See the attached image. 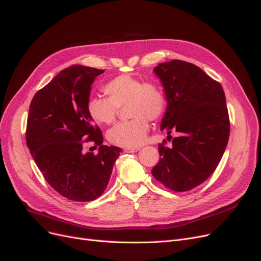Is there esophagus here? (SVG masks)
Returning a JSON list of instances; mask_svg holds the SVG:
<instances>
[{"label":"esophagus","mask_w":261,"mask_h":261,"mask_svg":"<svg viewBox=\"0 0 261 261\" xmlns=\"http://www.w3.org/2000/svg\"><path fill=\"white\" fill-rule=\"evenodd\" d=\"M139 150H140L139 148H126L123 151L124 152H128V153H132V152H137Z\"/></svg>","instance_id":"esophagus-1"}]
</instances>
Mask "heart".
Segmentation results:
<instances>
[{
	"label": "heart",
	"instance_id": "b5f03b06",
	"mask_svg": "<svg viewBox=\"0 0 261 261\" xmlns=\"http://www.w3.org/2000/svg\"><path fill=\"white\" fill-rule=\"evenodd\" d=\"M108 99L92 97L87 102L89 117L99 124H109L115 120L118 109L126 106L131 119L111 128L108 141L123 148L141 146L149 130V122L160 119L165 111V97L161 88L152 82H143L131 74H120L105 86Z\"/></svg>",
	"mask_w": 261,
	"mask_h": 261
}]
</instances>
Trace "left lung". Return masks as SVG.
Segmentation results:
<instances>
[{"label": "left lung", "mask_w": 261, "mask_h": 261, "mask_svg": "<svg viewBox=\"0 0 261 261\" xmlns=\"http://www.w3.org/2000/svg\"><path fill=\"white\" fill-rule=\"evenodd\" d=\"M167 101L161 130L177 132L172 146L159 144L160 160L152 176L164 187L186 192L206 181L219 165L230 123L222 85L199 67L179 60L159 64ZM167 137V139H168ZM172 139V137H171Z\"/></svg>", "instance_id": "left-lung-1"}]
</instances>
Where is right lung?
<instances>
[{
  "mask_svg": "<svg viewBox=\"0 0 261 261\" xmlns=\"http://www.w3.org/2000/svg\"><path fill=\"white\" fill-rule=\"evenodd\" d=\"M103 72L82 65L68 67L38 90L30 105V152L47 182L74 201L102 195L121 151L119 147L102 144V133L87 112L90 86ZM85 141L99 146L97 155L84 152Z\"/></svg>",
  "mask_w": 261,
  "mask_h": 261,
  "instance_id": "obj_1",
  "label": "right lung"
}]
</instances>
